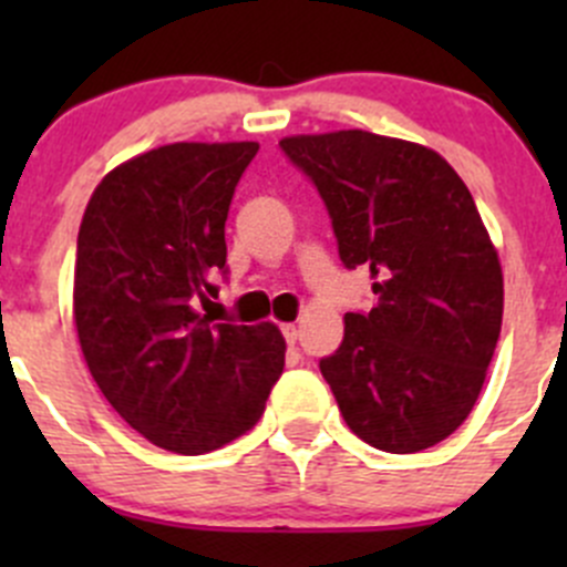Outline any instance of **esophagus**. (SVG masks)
<instances>
[{
    "instance_id": "1",
    "label": "esophagus",
    "mask_w": 567,
    "mask_h": 567,
    "mask_svg": "<svg viewBox=\"0 0 567 567\" xmlns=\"http://www.w3.org/2000/svg\"><path fill=\"white\" fill-rule=\"evenodd\" d=\"M282 334H285V340L290 342V346L299 340V329H296V323H282Z\"/></svg>"
}]
</instances>
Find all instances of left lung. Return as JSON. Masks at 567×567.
<instances>
[{
  "instance_id": "left-lung-1",
  "label": "left lung",
  "mask_w": 567,
  "mask_h": 567,
  "mask_svg": "<svg viewBox=\"0 0 567 567\" xmlns=\"http://www.w3.org/2000/svg\"><path fill=\"white\" fill-rule=\"evenodd\" d=\"M375 307L348 312L320 373L370 447L420 453L468 416L502 329V266L472 194L431 147L370 131L285 136Z\"/></svg>"
}]
</instances>
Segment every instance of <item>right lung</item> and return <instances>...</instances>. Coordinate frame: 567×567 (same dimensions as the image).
<instances>
[{
	"mask_svg": "<svg viewBox=\"0 0 567 567\" xmlns=\"http://www.w3.org/2000/svg\"><path fill=\"white\" fill-rule=\"evenodd\" d=\"M257 142H175L95 186L76 241L73 320L112 409L156 447L203 455L260 420L285 368L274 323H214L225 221Z\"/></svg>",
	"mask_w": 567,
	"mask_h": 567,
	"instance_id": "1",
	"label": "right lung"
}]
</instances>
